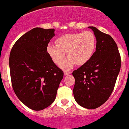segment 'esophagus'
<instances>
[{
    "label": "esophagus",
    "instance_id": "34e87169",
    "mask_svg": "<svg viewBox=\"0 0 129 129\" xmlns=\"http://www.w3.org/2000/svg\"><path fill=\"white\" fill-rule=\"evenodd\" d=\"M71 73V71H64V75H70Z\"/></svg>",
    "mask_w": 129,
    "mask_h": 129
}]
</instances>
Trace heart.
<instances>
[{
    "label": "heart",
    "mask_w": 129,
    "mask_h": 129,
    "mask_svg": "<svg viewBox=\"0 0 129 129\" xmlns=\"http://www.w3.org/2000/svg\"><path fill=\"white\" fill-rule=\"evenodd\" d=\"M56 45L49 44L47 51L53 62L60 66L67 53L69 58L62 64L63 68H71L76 63L82 66L89 61L94 53L96 39L89 31L63 35L56 39Z\"/></svg>",
    "instance_id": "b5f03b06"
}]
</instances>
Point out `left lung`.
<instances>
[{
	"mask_svg": "<svg viewBox=\"0 0 129 129\" xmlns=\"http://www.w3.org/2000/svg\"><path fill=\"white\" fill-rule=\"evenodd\" d=\"M96 51L87 63L73 72L75 78L74 97L80 106L89 109L100 107L109 99L121 67V56L111 36L95 27Z\"/></svg>",
	"mask_w": 129,
	"mask_h": 129,
	"instance_id": "1",
	"label": "left lung"
}]
</instances>
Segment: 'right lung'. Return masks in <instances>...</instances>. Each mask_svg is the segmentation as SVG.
Here are the masks:
<instances>
[{
    "mask_svg": "<svg viewBox=\"0 0 129 129\" xmlns=\"http://www.w3.org/2000/svg\"><path fill=\"white\" fill-rule=\"evenodd\" d=\"M54 29L35 27L20 37L10 54V75L14 92L25 105L41 111L56 98L63 72L47 52Z\"/></svg>",
    "mask_w": 129,
    "mask_h": 129,
    "instance_id": "right-lung-1",
    "label": "right lung"
}]
</instances>
